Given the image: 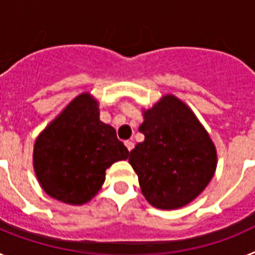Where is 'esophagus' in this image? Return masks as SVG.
I'll return each mask as SVG.
<instances>
[{
  "label": "esophagus",
  "mask_w": 255,
  "mask_h": 255,
  "mask_svg": "<svg viewBox=\"0 0 255 255\" xmlns=\"http://www.w3.org/2000/svg\"><path fill=\"white\" fill-rule=\"evenodd\" d=\"M125 145H126V148H128V150H129V152H131L132 149H134V143H132V141H125Z\"/></svg>",
  "instance_id": "obj_1"
}]
</instances>
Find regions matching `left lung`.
I'll return each mask as SVG.
<instances>
[{
    "label": "left lung",
    "instance_id": "8db88e82",
    "mask_svg": "<svg viewBox=\"0 0 255 255\" xmlns=\"http://www.w3.org/2000/svg\"><path fill=\"white\" fill-rule=\"evenodd\" d=\"M144 141L130 152L145 199L155 208L176 209L206 189L217 166V153L194 112L172 94L144 111L139 128Z\"/></svg>",
    "mask_w": 255,
    "mask_h": 255
}]
</instances>
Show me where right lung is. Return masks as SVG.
<instances>
[{"mask_svg":"<svg viewBox=\"0 0 255 255\" xmlns=\"http://www.w3.org/2000/svg\"><path fill=\"white\" fill-rule=\"evenodd\" d=\"M128 157L129 150L117 139L116 130L100 120L98 102L83 93L40 132L33 163L49 197L80 206L98 193L106 170Z\"/></svg>","mask_w":255,"mask_h":255,"instance_id":"right-lung-1","label":"right lung"}]
</instances>
